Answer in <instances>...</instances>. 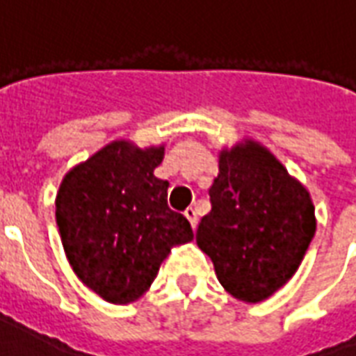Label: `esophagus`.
Segmentation results:
<instances>
[{
  "label": "esophagus",
  "mask_w": 356,
  "mask_h": 356,
  "mask_svg": "<svg viewBox=\"0 0 356 356\" xmlns=\"http://www.w3.org/2000/svg\"><path fill=\"white\" fill-rule=\"evenodd\" d=\"M185 217L188 219V223L193 229H196V225H198V217H196V209L194 208H186L185 209Z\"/></svg>",
  "instance_id": "esophagus-1"
}]
</instances>
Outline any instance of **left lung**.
Masks as SVG:
<instances>
[{"label": "left lung", "instance_id": "obj_1", "mask_svg": "<svg viewBox=\"0 0 356 356\" xmlns=\"http://www.w3.org/2000/svg\"><path fill=\"white\" fill-rule=\"evenodd\" d=\"M211 211L196 244L232 298L259 303L296 275L316 231L311 194L267 147L244 139L219 152Z\"/></svg>", "mask_w": 356, "mask_h": 356}]
</instances>
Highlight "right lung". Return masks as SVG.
I'll list each match as a JSON object with an SVG mask.
<instances>
[{
  "label": "right lung",
  "mask_w": 356,
  "mask_h": 356,
  "mask_svg": "<svg viewBox=\"0 0 356 356\" xmlns=\"http://www.w3.org/2000/svg\"><path fill=\"white\" fill-rule=\"evenodd\" d=\"M162 160L163 145L112 140L58 186L55 216L66 259L108 303L137 301L171 248L194 236L186 217L168 208L170 183L154 175Z\"/></svg>",
  "instance_id": "add662e5"
}]
</instances>
